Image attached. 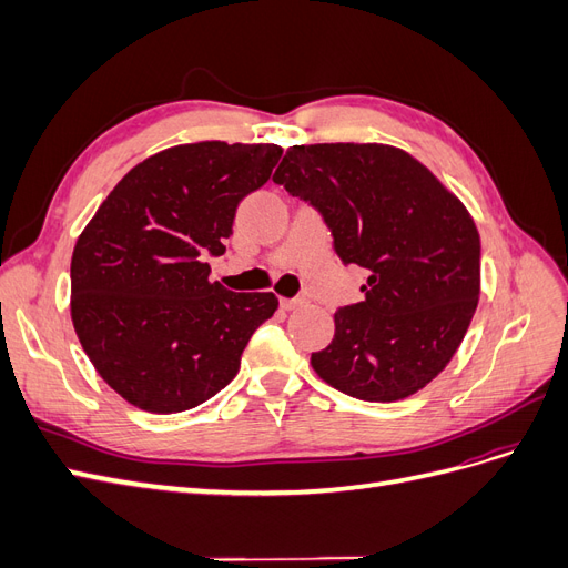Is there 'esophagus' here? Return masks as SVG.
I'll return each mask as SVG.
<instances>
[{
	"label": "esophagus",
	"mask_w": 568,
	"mask_h": 568,
	"mask_svg": "<svg viewBox=\"0 0 568 568\" xmlns=\"http://www.w3.org/2000/svg\"><path fill=\"white\" fill-rule=\"evenodd\" d=\"M303 303H305V298H280L282 311H296V307Z\"/></svg>",
	"instance_id": "esophagus-1"
}]
</instances>
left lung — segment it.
<instances>
[{
    "label": "left lung",
    "instance_id": "8db88e82",
    "mask_svg": "<svg viewBox=\"0 0 568 568\" xmlns=\"http://www.w3.org/2000/svg\"><path fill=\"white\" fill-rule=\"evenodd\" d=\"M320 211L343 265L369 272L365 301L336 311L320 379L357 400L393 403L450 363L480 294L474 217L443 182L388 144L291 146L274 173Z\"/></svg>",
    "mask_w": 568,
    "mask_h": 568
}]
</instances>
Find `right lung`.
<instances>
[{"instance_id":"1","label":"right lung","mask_w":568,"mask_h":568,"mask_svg":"<svg viewBox=\"0 0 568 568\" xmlns=\"http://www.w3.org/2000/svg\"><path fill=\"white\" fill-rule=\"evenodd\" d=\"M277 144L196 142L153 153L78 236L71 317L94 369L130 405L173 415L225 388L274 294L211 282L236 205L282 159Z\"/></svg>"}]
</instances>
